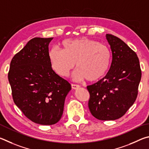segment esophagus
I'll return each instance as SVG.
<instances>
[{
  "label": "esophagus",
  "mask_w": 149,
  "mask_h": 149,
  "mask_svg": "<svg viewBox=\"0 0 149 149\" xmlns=\"http://www.w3.org/2000/svg\"><path fill=\"white\" fill-rule=\"evenodd\" d=\"M71 86H72V89H74V90H76V89H77V88H80V86H79V85L74 84H71Z\"/></svg>",
  "instance_id": "34e87169"
}]
</instances>
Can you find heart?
<instances>
[{
    "instance_id": "heart-1",
    "label": "heart",
    "mask_w": 149,
    "mask_h": 149,
    "mask_svg": "<svg viewBox=\"0 0 149 149\" xmlns=\"http://www.w3.org/2000/svg\"><path fill=\"white\" fill-rule=\"evenodd\" d=\"M49 58L52 68L59 76L67 77L76 63L78 69L73 72V79L95 82L107 72L111 53L105 44L83 37L64 40L62 49L56 47L50 49Z\"/></svg>"
}]
</instances>
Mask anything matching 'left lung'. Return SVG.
Listing matches in <instances>:
<instances>
[{
	"label": "left lung",
	"mask_w": 149,
	"mask_h": 149,
	"mask_svg": "<svg viewBox=\"0 0 149 149\" xmlns=\"http://www.w3.org/2000/svg\"><path fill=\"white\" fill-rule=\"evenodd\" d=\"M106 38L113 59L106 76L87 86L88 107L97 119L114 120L124 116L136 100L141 70L136 53L124 41L111 34Z\"/></svg>",
	"instance_id": "left-lung-1"
}]
</instances>
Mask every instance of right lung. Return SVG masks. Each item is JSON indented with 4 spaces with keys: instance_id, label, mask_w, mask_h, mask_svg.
Here are the masks:
<instances>
[{
    "instance_id": "add662e5",
    "label": "right lung",
    "mask_w": 149,
    "mask_h": 149,
    "mask_svg": "<svg viewBox=\"0 0 149 149\" xmlns=\"http://www.w3.org/2000/svg\"><path fill=\"white\" fill-rule=\"evenodd\" d=\"M53 38L36 37L13 57L8 74L13 100L33 122L52 125L61 119L71 90L52 69L48 45Z\"/></svg>"
}]
</instances>
